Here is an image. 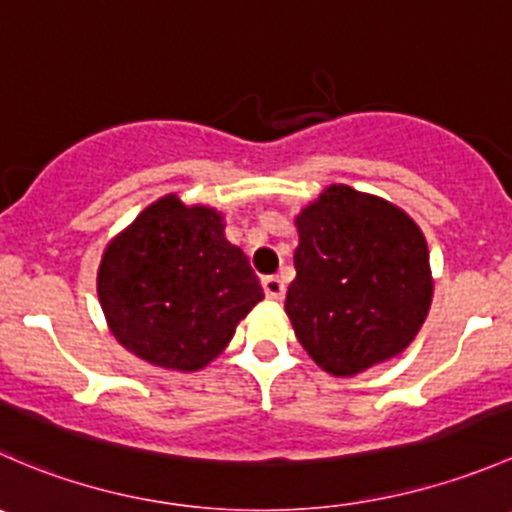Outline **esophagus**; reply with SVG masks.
<instances>
[{
	"label": "esophagus",
	"instance_id": "34e87169",
	"mask_svg": "<svg viewBox=\"0 0 512 512\" xmlns=\"http://www.w3.org/2000/svg\"><path fill=\"white\" fill-rule=\"evenodd\" d=\"M262 287H265L267 299H272V302H282L285 299V282L277 275L262 277Z\"/></svg>",
	"mask_w": 512,
	"mask_h": 512
}]
</instances>
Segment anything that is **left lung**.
<instances>
[{"label": "left lung", "mask_w": 512, "mask_h": 512, "mask_svg": "<svg viewBox=\"0 0 512 512\" xmlns=\"http://www.w3.org/2000/svg\"><path fill=\"white\" fill-rule=\"evenodd\" d=\"M297 277L285 312L299 344L334 376L401 354L431 307L423 232L386 200L332 185L297 215Z\"/></svg>", "instance_id": "8db88e82"}]
</instances>
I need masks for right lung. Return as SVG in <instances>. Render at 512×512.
Here are the masks:
<instances>
[{
	"mask_svg": "<svg viewBox=\"0 0 512 512\" xmlns=\"http://www.w3.org/2000/svg\"><path fill=\"white\" fill-rule=\"evenodd\" d=\"M213 208L175 195L148 205L103 252L98 299L113 337L163 369L213 361L265 297L250 260Z\"/></svg>",
	"mask_w": 512,
	"mask_h": 512,
	"instance_id": "obj_1",
	"label": "right lung"
}]
</instances>
